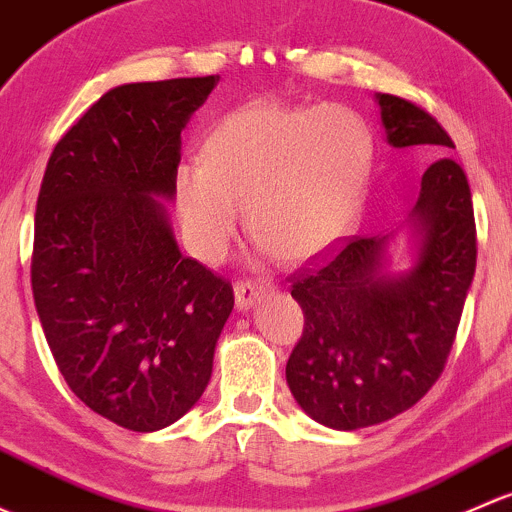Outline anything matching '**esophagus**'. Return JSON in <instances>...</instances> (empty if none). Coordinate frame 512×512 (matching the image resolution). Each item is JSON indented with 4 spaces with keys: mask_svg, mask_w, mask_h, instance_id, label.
I'll use <instances>...</instances> for the list:
<instances>
[{
    "mask_svg": "<svg viewBox=\"0 0 512 512\" xmlns=\"http://www.w3.org/2000/svg\"><path fill=\"white\" fill-rule=\"evenodd\" d=\"M273 286L271 283L263 281H241L234 286V295H236V308L239 310H251L256 303H261V298L266 293H271Z\"/></svg>",
    "mask_w": 512,
    "mask_h": 512,
    "instance_id": "obj_1",
    "label": "esophagus"
}]
</instances>
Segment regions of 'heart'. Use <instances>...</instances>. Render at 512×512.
Listing matches in <instances>:
<instances>
[{"label":"heart","mask_w":512,"mask_h":512,"mask_svg":"<svg viewBox=\"0 0 512 512\" xmlns=\"http://www.w3.org/2000/svg\"><path fill=\"white\" fill-rule=\"evenodd\" d=\"M372 165L370 125L347 105L246 103L212 130L204 160L177 167L184 239L202 261H219L246 207L263 249L310 263L357 224Z\"/></svg>","instance_id":"b5f03b06"}]
</instances>
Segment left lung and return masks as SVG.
Wrapping results in <instances>:
<instances>
[{
    "label": "left lung",
    "instance_id": "obj_1",
    "mask_svg": "<svg viewBox=\"0 0 512 512\" xmlns=\"http://www.w3.org/2000/svg\"><path fill=\"white\" fill-rule=\"evenodd\" d=\"M384 138L439 157L421 177L407 219L412 261L389 271L394 236L350 239L320 266L295 273L305 315L288 357L293 399L337 431L382 424L412 409L444 372L476 271V224L461 165L441 157L453 142L426 110L377 93Z\"/></svg>",
    "mask_w": 512,
    "mask_h": 512
}]
</instances>
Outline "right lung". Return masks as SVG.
<instances>
[{"label": "right lung", "instance_id": "right-lung-1", "mask_svg": "<svg viewBox=\"0 0 512 512\" xmlns=\"http://www.w3.org/2000/svg\"><path fill=\"white\" fill-rule=\"evenodd\" d=\"M217 76L110 88L56 142L34 219L31 291L71 392L130 431L182 419L212 379L234 308L224 278L182 256V130Z\"/></svg>", "mask_w": 512, "mask_h": 512}]
</instances>
